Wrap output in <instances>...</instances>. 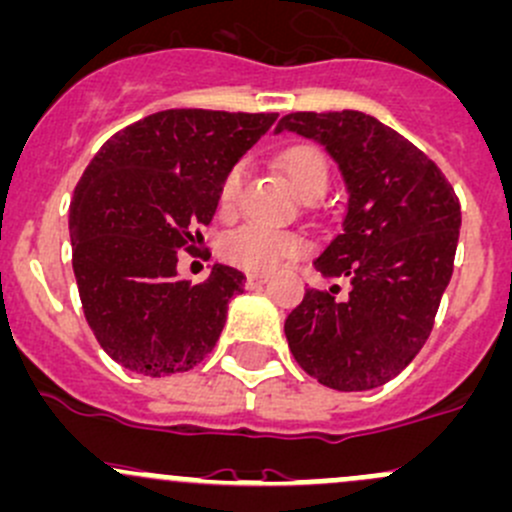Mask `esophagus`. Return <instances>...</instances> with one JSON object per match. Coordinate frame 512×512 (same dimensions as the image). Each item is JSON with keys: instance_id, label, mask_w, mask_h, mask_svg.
Instances as JSON below:
<instances>
[{"instance_id": "1", "label": "esophagus", "mask_w": 512, "mask_h": 512, "mask_svg": "<svg viewBox=\"0 0 512 512\" xmlns=\"http://www.w3.org/2000/svg\"><path fill=\"white\" fill-rule=\"evenodd\" d=\"M267 282L265 272H250L247 274V287H260V284Z\"/></svg>"}]
</instances>
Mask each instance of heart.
<instances>
[{"mask_svg":"<svg viewBox=\"0 0 512 512\" xmlns=\"http://www.w3.org/2000/svg\"><path fill=\"white\" fill-rule=\"evenodd\" d=\"M279 166L287 174L289 184L299 196L309 198L316 193H324L328 186V161L321 149L311 147V144H294L287 152L279 157ZM242 186V166H233L228 174L223 176L220 184L218 201L223 211H230L238 201V193ZM304 252V238L294 230H279L270 225L260 223H245L240 228L230 230L223 240H220V255L233 265L242 267L250 272H270L287 257H297Z\"/></svg>","mask_w":512,"mask_h":512,"instance_id":"1","label":"heart"}]
</instances>
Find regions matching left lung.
<instances>
[{
	"label": "left lung",
	"mask_w": 512,
	"mask_h": 512,
	"mask_svg": "<svg viewBox=\"0 0 512 512\" xmlns=\"http://www.w3.org/2000/svg\"><path fill=\"white\" fill-rule=\"evenodd\" d=\"M274 132L324 144L348 191L341 233L314 260L348 292L306 289L284 321L289 351L321 385L373 390L432 333L454 272L459 198L422 149L365 112H292Z\"/></svg>",
	"instance_id": "1"
}]
</instances>
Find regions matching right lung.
Here are the masks:
<instances>
[{
	"label": "right lung",
	"mask_w": 512,
	"mask_h": 512,
	"mask_svg": "<svg viewBox=\"0 0 512 512\" xmlns=\"http://www.w3.org/2000/svg\"><path fill=\"white\" fill-rule=\"evenodd\" d=\"M277 112L164 110L112 134L71 201L73 272L102 351L134 373H186L213 351L245 274L213 265L179 279V250L218 208L223 176Z\"/></svg>",
	"instance_id": "add662e5"
}]
</instances>
